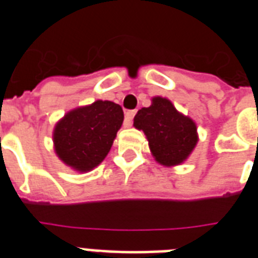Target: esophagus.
<instances>
[{"label":"esophagus","mask_w":258,"mask_h":258,"mask_svg":"<svg viewBox=\"0 0 258 258\" xmlns=\"http://www.w3.org/2000/svg\"><path fill=\"white\" fill-rule=\"evenodd\" d=\"M136 110H128L126 113V118H124V127H131L132 126V119H134V116H135Z\"/></svg>","instance_id":"1"}]
</instances>
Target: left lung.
I'll return each instance as SVG.
<instances>
[{"label":"left lung","mask_w":258,"mask_h":258,"mask_svg":"<svg viewBox=\"0 0 258 258\" xmlns=\"http://www.w3.org/2000/svg\"><path fill=\"white\" fill-rule=\"evenodd\" d=\"M134 126L144 131L154 160L163 166L184 162L199 140L196 123L160 96L152 98L151 106L138 111Z\"/></svg>","instance_id":"1"}]
</instances>
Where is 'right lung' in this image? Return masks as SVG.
I'll use <instances>...</instances> for the list:
<instances>
[{
    "mask_svg": "<svg viewBox=\"0 0 258 258\" xmlns=\"http://www.w3.org/2000/svg\"><path fill=\"white\" fill-rule=\"evenodd\" d=\"M118 104L97 100L69 111L55 124L54 149L59 160L80 172L95 169L104 161L123 123Z\"/></svg>",
    "mask_w": 258,
    "mask_h": 258,
    "instance_id": "right-lung-1",
    "label": "right lung"
}]
</instances>
